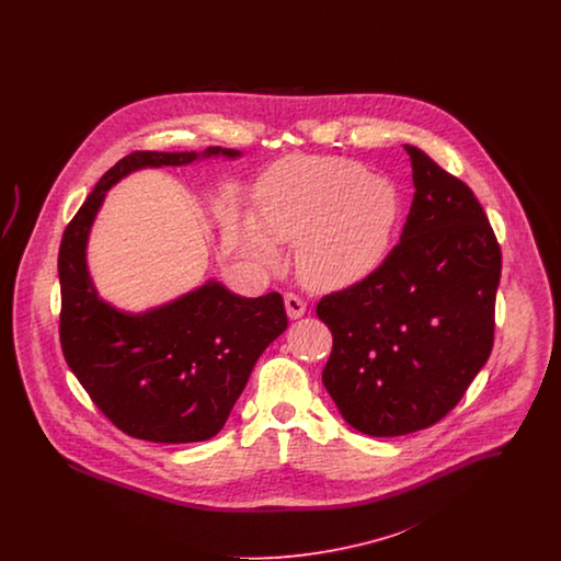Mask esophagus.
Instances as JSON below:
<instances>
[{
    "label": "esophagus",
    "instance_id": "34e87169",
    "mask_svg": "<svg viewBox=\"0 0 561 561\" xmlns=\"http://www.w3.org/2000/svg\"><path fill=\"white\" fill-rule=\"evenodd\" d=\"M284 302H286V313L290 320H298L305 316L307 311V305L302 302V298H298L296 294H286L284 296Z\"/></svg>",
    "mask_w": 561,
    "mask_h": 561
}]
</instances>
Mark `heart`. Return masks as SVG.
<instances>
[{"instance_id": "heart-1", "label": "heart", "mask_w": 561, "mask_h": 561, "mask_svg": "<svg viewBox=\"0 0 561 561\" xmlns=\"http://www.w3.org/2000/svg\"><path fill=\"white\" fill-rule=\"evenodd\" d=\"M263 225L273 240L298 243L305 284L339 290L364 282L387 261L398 231V188L366 165L343 158L290 156L275 163L259 187ZM256 259L277 252L261 233L250 236Z\"/></svg>"}]
</instances>
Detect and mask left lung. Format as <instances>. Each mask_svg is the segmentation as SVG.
Listing matches in <instances>:
<instances>
[{"mask_svg": "<svg viewBox=\"0 0 561 561\" xmlns=\"http://www.w3.org/2000/svg\"><path fill=\"white\" fill-rule=\"evenodd\" d=\"M414 199L400 243L364 282L323 296L332 332L321 380L348 425L398 437L442 421L494 343L501 248L462 181L414 145Z\"/></svg>", "mask_w": 561, "mask_h": 561, "instance_id": "8db88e82", "label": "left lung"}]
</instances>
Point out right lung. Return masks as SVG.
<instances>
[{"label": "right lung", "mask_w": 561, "mask_h": 561, "mask_svg": "<svg viewBox=\"0 0 561 561\" xmlns=\"http://www.w3.org/2000/svg\"><path fill=\"white\" fill-rule=\"evenodd\" d=\"M240 160V151H136L117 161L65 229L58 252L60 345L71 373L124 433L193 444L225 427L263 351L288 328L282 294L245 298L216 279L145 311L105 300L88 268V241L108 188L145 168Z\"/></svg>", "instance_id": "obj_1"}]
</instances>
